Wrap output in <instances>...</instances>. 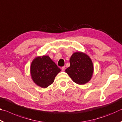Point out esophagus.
<instances>
[{"mask_svg": "<svg viewBox=\"0 0 122 122\" xmlns=\"http://www.w3.org/2000/svg\"><path fill=\"white\" fill-rule=\"evenodd\" d=\"M61 69H62V71H65V66H63V67H62Z\"/></svg>", "mask_w": 122, "mask_h": 122, "instance_id": "obj_1", "label": "esophagus"}]
</instances>
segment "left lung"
Listing matches in <instances>:
<instances>
[{
    "instance_id": "8db88e82",
    "label": "left lung",
    "mask_w": 122,
    "mask_h": 122,
    "mask_svg": "<svg viewBox=\"0 0 122 122\" xmlns=\"http://www.w3.org/2000/svg\"><path fill=\"white\" fill-rule=\"evenodd\" d=\"M70 67L66 72L75 83L84 84L90 81L94 71V66L89 56L82 52L74 53L70 59Z\"/></svg>"
}]
</instances>
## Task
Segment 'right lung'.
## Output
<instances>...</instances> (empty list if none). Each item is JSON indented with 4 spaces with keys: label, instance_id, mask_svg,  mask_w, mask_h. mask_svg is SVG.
<instances>
[{
    "label": "right lung",
    "instance_id": "obj_1",
    "mask_svg": "<svg viewBox=\"0 0 122 122\" xmlns=\"http://www.w3.org/2000/svg\"><path fill=\"white\" fill-rule=\"evenodd\" d=\"M61 69L48 56H38L32 61L30 74L34 83L45 88L52 84Z\"/></svg>",
    "mask_w": 122,
    "mask_h": 122
}]
</instances>
